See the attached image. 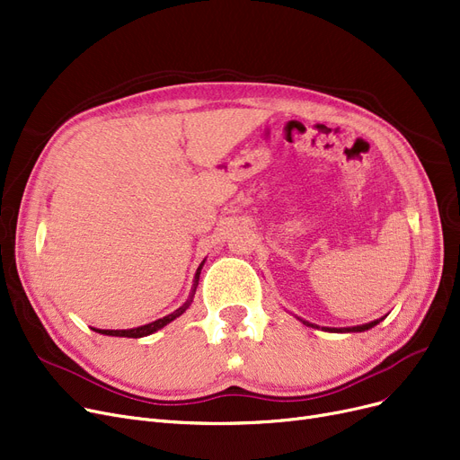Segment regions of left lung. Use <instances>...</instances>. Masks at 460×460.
Segmentation results:
<instances>
[{
  "mask_svg": "<svg viewBox=\"0 0 460 460\" xmlns=\"http://www.w3.org/2000/svg\"><path fill=\"white\" fill-rule=\"evenodd\" d=\"M296 319H301V317H296ZM385 319V315L384 317H379V319H374V322H370V323H363V325H357V327H322V331H327V332H363V331H368V329H372V327H376L379 322H384ZM301 322L306 325V327H314V329H319L317 325H314V323H310V322H305V319H301Z\"/></svg>",
  "mask_w": 460,
  "mask_h": 460,
  "instance_id": "1",
  "label": "left lung"
}]
</instances>
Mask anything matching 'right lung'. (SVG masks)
Segmentation results:
<instances>
[{
    "instance_id": "add662e5",
    "label": "right lung",
    "mask_w": 460,
    "mask_h": 460,
    "mask_svg": "<svg viewBox=\"0 0 460 460\" xmlns=\"http://www.w3.org/2000/svg\"><path fill=\"white\" fill-rule=\"evenodd\" d=\"M205 261L207 259H203L201 261V265L197 267V270H195V276H193V286H191V291H190V296H188V301L181 306V308H176L172 314H169V315H165V317H159V319H155V322H152V323H146V325H141V327H135V329H95V327H92L95 332H99V334H107V336H124V338H143V336H148V334H154L155 331H159V329H164L165 325H169L171 322H174L176 317H181L190 306H191V303H193V295H195V289H197V284H199V276H201V269H203V265H205Z\"/></svg>"
}]
</instances>
